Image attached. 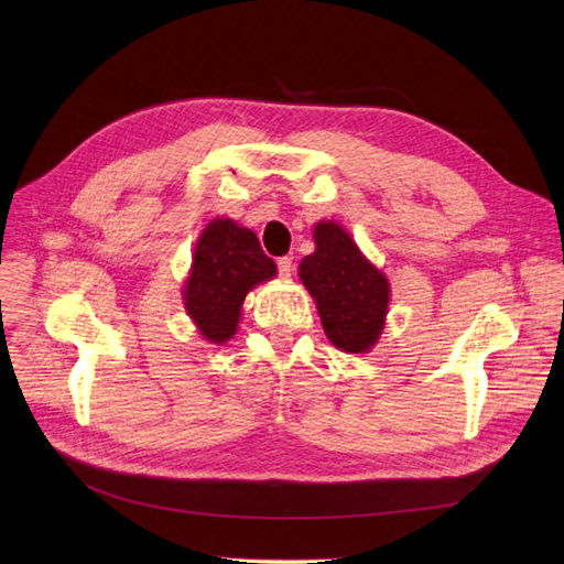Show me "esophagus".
Masks as SVG:
<instances>
[{"label":"esophagus","mask_w":564,"mask_h":564,"mask_svg":"<svg viewBox=\"0 0 564 564\" xmlns=\"http://www.w3.org/2000/svg\"><path fill=\"white\" fill-rule=\"evenodd\" d=\"M276 264H279V274H281V279H290L293 276V258H279L276 260Z\"/></svg>","instance_id":"34e87169"}]
</instances>
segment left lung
I'll use <instances>...</instances> for the list:
<instances>
[{
  "label": "left lung",
  "instance_id": "obj_1",
  "mask_svg": "<svg viewBox=\"0 0 564 564\" xmlns=\"http://www.w3.org/2000/svg\"><path fill=\"white\" fill-rule=\"evenodd\" d=\"M316 250L300 262V281L314 297L325 337L344 352L379 344L390 311V281L335 220L314 227Z\"/></svg>",
  "mask_w": 564,
  "mask_h": 564
}]
</instances>
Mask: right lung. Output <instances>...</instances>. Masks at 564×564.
I'll return each mask as SVG.
<instances>
[{"instance_id":"right-lung-1","label":"right lung","mask_w":564,"mask_h":564,"mask_svg":"<svg viewBox=\"0 0 564 564\" xmlns=\"http://www.w3.org/2000/svg\"><path fill=\"white\" fill-rule=\"evenodd\" d=\"M276 274V262L262 253L253 229L225 216L208 220L183 281V306L197 335L216 346L232 339L246 295Z\"/></svg>"}]
</instances>
